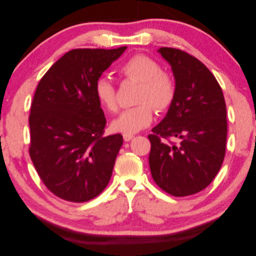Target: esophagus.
Instances as JSON below:
<instances>
[{"label":"esophagus","instance_id":"esophagus-1","mask_svg":"<svg viewBox=\"0 0 256 256\" xmlns=\"http://www.w3.org/2000/svg\"><path fill=\"white\" fill-rule=\"evenodd\" d=\"M122 138H124V141L125 142H129L131 138H134V136L132 134H122Z\"/></svg>","mask_w":256,"mask_h":256}]
</instances>
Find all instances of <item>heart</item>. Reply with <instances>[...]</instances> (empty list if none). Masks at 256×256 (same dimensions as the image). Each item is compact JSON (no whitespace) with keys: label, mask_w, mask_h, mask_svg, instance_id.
Returning a JSON list of instances; mask_svg holds the SVG:
<instances>
[{"label":"heart","mask_w":256,"mask_h":256,"mask_svg":"<svg viewBox=\"0 0 256 256\" xmlns=\"http://www.w3.org/2000/svg\"><path fill=\"white\" fill-rule=\"evenodd\" d=\"M118 74L125 80L140 83L136 106L124 111L112 122V128L124 134H134L148 127L154 118V108L164 112L172 106L176 95L173 76L161 70L160 65L144 54H134L120 65ZM95 95L104 109L109 112L118 110V92L113 82L106 76H100L95 83Z\"/></svg>","instance_id":"b5f03b06"}]
</instances>
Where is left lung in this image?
Instances as JSON below:
<instances>
[{"label": "left lung", "instance_id": "obj_1", "mask_svg": "<svg viewBox=\"0 0 256 256\" xmlns=\"http://www.w3.org/2000/svg\"><path fill=\"white\" fill-rule=\"evenodd\" d=\"M159 52L172 66L176 95L148 136L150 168L162 190L187 196L205 189L221 168L228 136L226 100L214 76L196 58L175 48ZM173 137L180 142H171Z\"/></svg>", "mask_w": 256, "mask_h": 256}]
</instances>
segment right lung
<instances>
[{
  "label": "right lung",
  "instance_id": "obj_1",
  "mask_svg": "<svg viewBox=\"0 0 256 256\" xmlns=\"http://www.w3.org/2000/svg\"><path fill=\"white\" fill-rule=\"evenodd\" d=\"M126 48L68 51L37 85L28 152L46 187L60 198L88 202L110 182L122 136H104L106 120L94 88Z\"/></svg>",
  "mask_w": 256,
  "mask_h": 256
}]
</instances>
